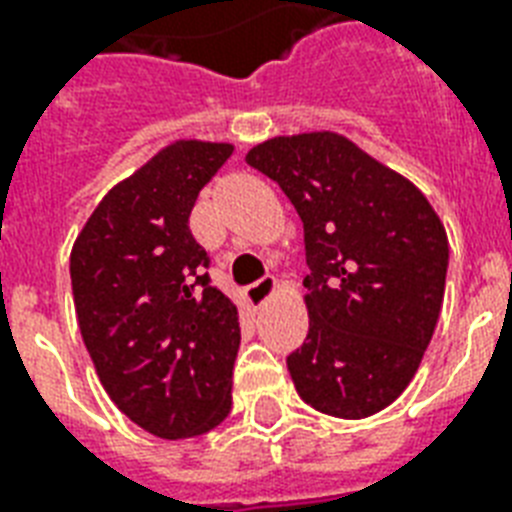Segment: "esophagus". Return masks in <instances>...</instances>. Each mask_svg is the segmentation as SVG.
<instances>
[{"mask_svg":"<svg viewBox=\"0 0 512 512\" xmlns=\"http://www.w3.org/2000/svg\"><path fill=\"white\" fill-rule=\"evenodd\" d=\"M273 292H276V279H273V276H263V279L255 281L252 287H247L244 297H247V303L252 305V308H260V305H265L271 300Z\"/></svg>","mask_w":512,"mask_h":512,"instance_id":"esophagus-1","label":"esophagus"}]
</instances>
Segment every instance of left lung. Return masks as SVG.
<instances>
[{"label": "left lung", "mask_w": 512, "mask_h": 512, "mask_svg": "<svg viewBox=\"0 0 512 512\" xmlns=\"http://www.w3.org/2000/svg\"><path fill=\"white\" fill-rule=\"evenodd\" d=\"M247 164L305 231L308 337L287 356L305 404L361 420L412 382L444 303L449 239L425 193L337 132L271 138Z\"/></svg>", "instance_id": "left-lung-1"}]
</instances>
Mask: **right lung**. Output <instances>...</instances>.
<instances>
[{
  "label": "right lung",
  "instance_id": "right-lung-1",
  "mask_svg": "<svg viewBox=\"0 0 512 512\" xmlns=\"http://www.w3.org/2000/svg\"><path fill=\"white\" fill-rule=\"evenodd\" d=\"M233 154L175 140L103 196L71 249L82 340L119 409L159 438H191L231 412L239 311L209 284L188 217Z\"/></svg>",
  "mask_w": 512,
  "mask_h": 512
}]
</instances>
